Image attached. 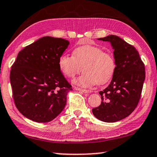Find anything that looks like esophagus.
<instances>
[{
	"label": "esophagus",
	"mask_w": 157,
	"mask_h": 157,
	"mask_svg": "<svg viewBox=\"0 0 157 157\" xmlns=\"http://www.w3.org/2000/svg\"><path fill=\"white\" fill-rule=\"evenodd\" d=\"M75 89L76 90L80 91V92H82L84 93H90V92H91L90 90H85V89H82V88H79V87H77V86H75Z\"/></svg>",
	"instance_id": "34e87169"
}]
</instances>
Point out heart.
<instances>
[{
  "label": "heart",
  "instance_id": "b5f03b06",
  "mask_svg": "<svg viewBox=\"0 0 157 157\" xmlns=\"http://www.w3.org/2000/svg\"><path fill=\"white\" fill-rule=\"evenodd\" d=\"M58 65L63 74L72 78L82 71L85 73L74 79L76 85L91 86L96 83L104 85L112 78L116 71L115 58L111 52L99 46L82 45L75 48L72 56L61 55Z\"/></svg>",
  "mask_w": 157,
  "mask_h": 157
}]
</instances>
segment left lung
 Listing matches in <instances>:
<instances>
[{"label":"left lung","mask_w":157,"mask_h":157,"mask_svg":"<svg viewBox=\"0 0 157 157\" xmlns=\"http://www.w3.org/2000/svg\"><path fill=\"white\" fill-rule=\"evenodd\" d=\"M99 39L111 44L116 67L110 85L99 92L101 103L92 109V113L101 121L116 122L128 117L137 106L145 67L137 49L120 37L110 35Z\"/></svg>","instance_id":"1"}]
</instances>
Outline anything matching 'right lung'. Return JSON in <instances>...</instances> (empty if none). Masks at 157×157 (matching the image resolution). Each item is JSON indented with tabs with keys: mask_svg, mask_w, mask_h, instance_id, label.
<instances>
[{
	"mask_svg": "<svg viewBox=\"0 0 157 157\" xmlns=\"http://www.w3.org/2000/svg\"><path fill=\"white\" fill-rule=\"evenodd\" d=\"M69 41L44 36L19 52L11 67L13 97L18 111L39 123L54 119L66 104L72 90L58 65Z\"/></svg>",
	"mask_w": 157,
	"mask_h": 157,
	"instance_id": "obj_1",
	"label": "right lung"
}]
</instances>
